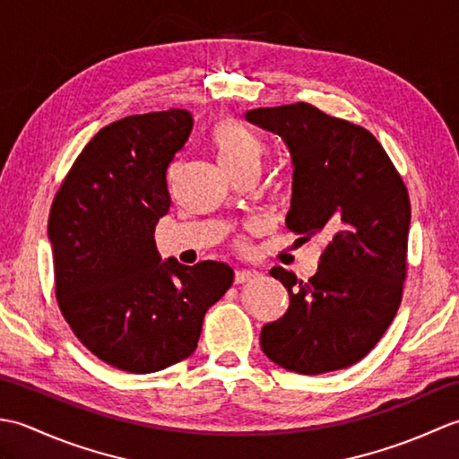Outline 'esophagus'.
<instances>
[{
    "mask_svg": "<svg viewBox=\"0 0 459 459\" xmlns=\"http://www.w3.org/2000/svg\"><path fill=\"white\" fill-rule=\"evenodd\" d=\"M258 276L260 274L256 270H237L235 272V281H237V284H245V281H250V280H255Z\"/></svg>",
    "mask_w": 459,
    "mask_h": 459,
    "instance_id": "esophagus-1",
    "label": "esophagus"
}]
</instances>
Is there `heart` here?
Wrapping results in <instances>:
<instances>
[{
  "instance_id": "heart-1",
  "label": "heart",
  "mask_w": 459,
  "mask_h": 459,
  "mask_svg": "<svg viewBox=\"0 0 459 459\" xmlns=\"http://www.w3.org/2000/svg\"><path fill=\"white\" fill-rule=\"evenodd\" d=\"M212 145L227 171L242 165H258L264 152V143L258 135L235 120H221L214 126Z\"/></svg>"
}]
</instances>
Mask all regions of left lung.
<instances>
[{
    "mask_svg": "<svg viewBox=\"0 0 459 459\" xmlns=\"http://www.w3.org/2000/svg\"><path fill=\"white\" fill-rule=\"evenodd\" d=\"M247 120L286 142L294 181L286 227L327 245L307 281L272 268L290 294L278 321L262 327L270 360L299 375L355 365L383 337L406 280L411 199L368 130L306 102L256 108Z\"/></svg>",
    "mask_w": 459,
    "mask_h": 459,
    "instance_id": "obj_1",
    "label": "left lung"
}]
</instances>
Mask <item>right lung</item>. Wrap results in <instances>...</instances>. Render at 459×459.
<instances>
[{
  "mask_svg": "<svg viewBox=\"0 0 459 459\" xmlns=\"http://www.w3.org/2000/svg\"><path fill=\"white\" fill-rule=\"evenodd\" d=\"M187 110L135 114L84 145L48 212L55 294L81 343L128 373L187 359L203 317L232 286L229 264L161 262L155 224L168 214V168L189 140Z\"/></svg>",
  "mask_w": 459,
  "mask_h": 459,
  "instance_id": "obj_1",
  "label": "right lung"
}]
</instances>
